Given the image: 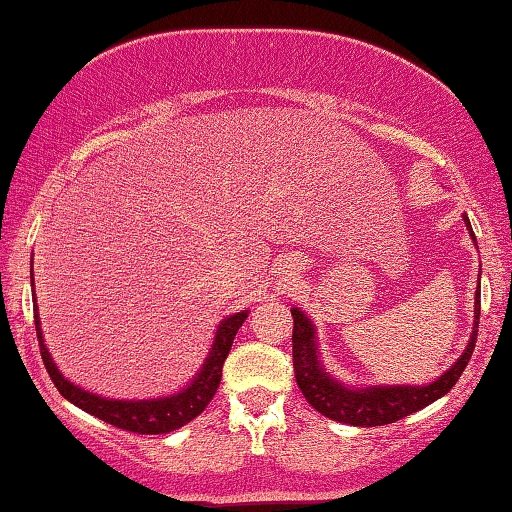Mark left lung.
Listing matches in <instances>:
<instances>
[{
  "instance_id": "1",
  "label": "left lung",
  "mask_w": 512,
  "mask_h": 512,
  "mask_svg": "<svg viewBox=\"0 0 512 512\" xmlns=\"http://www.w3.org/2000/svg\"><path fill=\"white\" fill-rule=\"evenodd\" d=\"M467 228L472 230L470 219L465 216ZM474 239V235H472ZM474 332L470 336L465 352L461 354L452 368H449L443 377H438L429 386H379V388H352L339 384L327 375L323 366L318 363L316 354V329L311 327L309 318L302 314L298 307L291 309L293 316V372H296V381L300 386L305 400L314 406L318 413L327 415L336 422L354 424V427H381V424H391L395 420H402L406 415L424 409L438 397L452 391V386L463 375V370L470 361L474 345H476V332H479V314H481V300L479 291H476V305H474Z\"/></svg>"
}]
</instances>
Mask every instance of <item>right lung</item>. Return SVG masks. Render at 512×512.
I'll list each match as a JSON object with an SVG mask.
<instances>
[{
	"instance_id": "1",
	"label": "right lung",
	"mask_w": 512,
	"mask_h": 512,
	"mask_svg": "<svg viewBox=\"0 0 512 512\" xmlns=\"http://www.w3.org/2000/svg\"><path fill=\"white\" fill-rule=\"evenodd\" d=\"M31 275H33V266H31ZM33 318H36V334H38L42 363H45L51 381H54L58 393L63 395L65 400H69L74 406H79V409H83L85 413H92L94 418L112 424V427L133 431V433H144V436H153V433H169L173 429H180L183 424L192 422L196 415H201L205 411V406L212 402L216 388L221 384L223 363L228 359V352L232 348V341H235L241 323L248 318V311L246 309L239 311V314L225 318L219 325L210 359L205 361L203 370L198 372V377L192 381V386H187L185 391L178 395L162 397V400H140V402L106 400V397L81 391L79 386H74L72 381H67L58 372L56 363L51 361V354L45 348V341H42L38 307L33 309Z\"/></svg>"
}]
</instances>
